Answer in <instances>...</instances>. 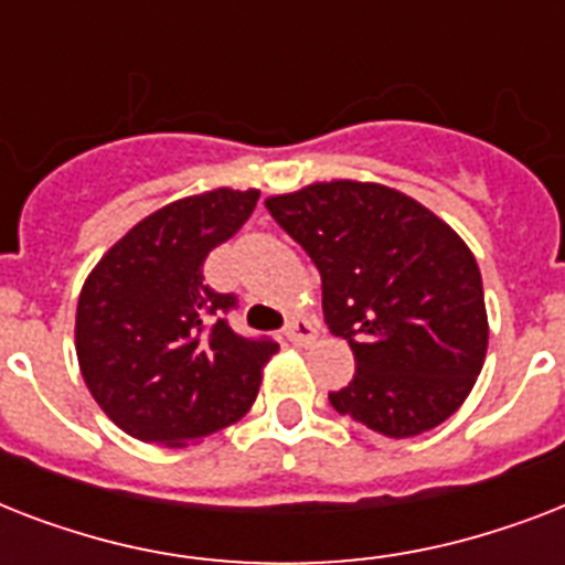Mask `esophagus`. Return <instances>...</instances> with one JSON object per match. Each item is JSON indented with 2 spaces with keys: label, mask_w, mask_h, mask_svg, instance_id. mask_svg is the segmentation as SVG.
Listing matches in <instances>:
<instances>
[{
  "label": "esophagus",
  "mask_w": 565,
  "mask_h": 565,
  "mask_svg": "<svg viewBox=\"0 0 565 565\" xmlns=\"http://www.w3.org/2000/svg\"><path fill=\"white\" fill-rule=\"evenodd\" d=\"M284 337H287L292 345H310L317 340V326L305 317L292 319V322H287V328H284Z\"/></svg>",
  "instance_id": "34e87169"
}]
</instances>
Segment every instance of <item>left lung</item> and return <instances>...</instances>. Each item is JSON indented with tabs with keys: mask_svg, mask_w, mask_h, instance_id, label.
<instances>
[{
	"mask_svg": "<svg viewBox=\"0 0 565 565\" xmlns=\"http://www.w3.org/2000/svg\"><path fill=\"white\" fill-rule=\"evenodd\" d=\"M266 207L317 264L328 328L352 345L354 377L328 393L334 411L393 439L446 422L490 340L481 269L457 231L372 181H317Z\"/></svg>",
	"mask_w": 565,
	"mask_h": 565,
	"instance_id": "1",
	"label": "left lung"
}]
</instances>
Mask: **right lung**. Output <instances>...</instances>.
I'll return each instance as SVG.
<instances>
[{
  "instance_id": "obj_1",
  "label": "right lung",
  "mask_w": 565,
  "mask_h": 565,
  "mask_svg": "<svg viewBox=\"0 0 565 565\" xmlns=\"http://www.w3.org/2000/svg\"><path fill=\"white\" fill-rule=\"evenodd\" d=\"M257 190H207L140 220L102 255L78 296L75 354L108 419L143 443L181 448L255 404L273 340L228 326L237 299L204 284V257L234 237Z\"/></svg>"
}]
</instances>
